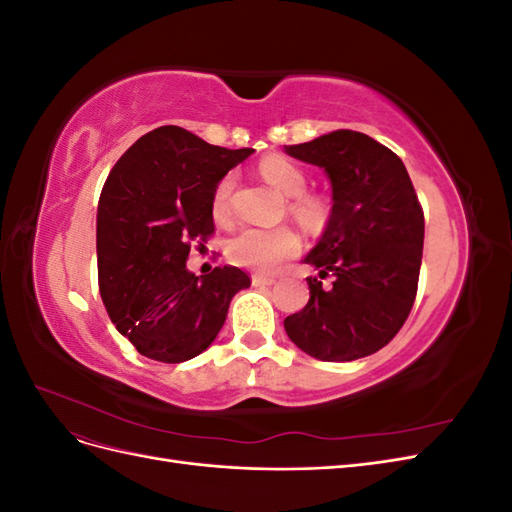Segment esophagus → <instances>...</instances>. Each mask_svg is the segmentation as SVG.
I'll return each instance as SVG.
<instances>
[{"label": "esophagus", "instance_id": "esophagus-1", "mask_svg": "<svg viewBox=\"0 0 512 512\" xmlns=\"http://www.w3.org/2000/svg\"><path fill=\"white\" fill-rule=\"evenodd\" d=\"M275 280L267 275H252V286H273Z\"/></svg>", "mask_w": 512, "mask_h": 512}]
</instances>
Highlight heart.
I'll return each instance as SVG.
<instances>
[{
	"instance_id": "obj_1",
	"label": "heart",
	"mask_w": 512,
	"mask_h": 512,
	"mask_svg": "<svg viewBox=\"0 0 512 512\" xmlns=\"http://www.w3.org/2000/svg\"><path fill=\"white\" fill-rule=\"evenodd\" d=\"M258 173L265 177L275 190H280L290 200V213L299 224L309 230H318L329 220V203L322 196L305 194L307 175L303 168L282 156H267L260 160ZM235 185V175H226L215 188L213 207L215 213L224 215L228 198ZM299 252V239L288 228H243L228 241V258L239 267L269 273L282 262Z\"/></svg>"
}]
</instances>
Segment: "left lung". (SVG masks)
I'll list each match as a JSON object with an SVG mask.
<instances>
[{"label":"left lung","mask_w":512,"mask_h":512,"mask_svg":"<svg viewBox=\"0 0 512 512\" xmlns=\"http://www.w3.org/2000/svg\"><path fill=\"white\" fill-rule=\"evenodd\" d=\"M284 151L322 168L331 181V215L303 262L320 279L334 275L333 287L307 277L309 301L284 329L318 361L363 359L389 344L410 314L423 258V209L404 162L363 132L335 130Z\"/></svg>","instance_id":"obj_1"}]
</instances>
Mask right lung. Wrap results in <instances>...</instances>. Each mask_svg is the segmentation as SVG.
Wrapping results in <instances>:
<instances>
[{
    "instance_id": "obj_1",
    "label": "right lung",
    "mask_w": 512,
    "mask_h": 512,
    "mask_svg": "<svg viewBox=\"0 0 512 512\" xmlns=\"http://www.w3.org/2000/svg\"><path fill=\"white\" fill-rule=\"evenodd\" d=\"M254 149H224L179 126H162L123 153L108 175L96 220L100 294L115 329L147 359L190 361L224 327L250 277L215 267L196 277L190 239L213 232V196Z\"/></svg>"
}]
</instances>
